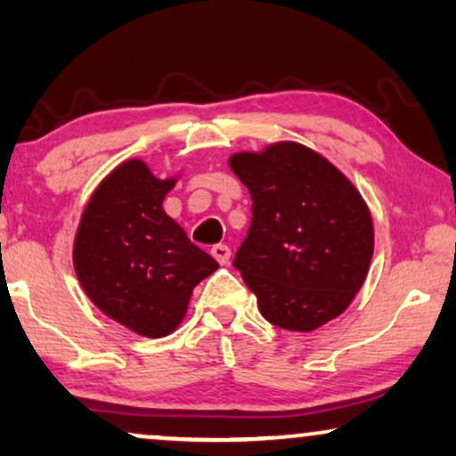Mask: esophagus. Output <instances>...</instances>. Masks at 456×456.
Listing matches in <instances>:
<instances>
[{"mask_svg": "<svg viewBox=\"0 0 456 456\" xmlns=\"http://www.w3.org/2000/svg\"><path fill=\"white\" fill-rule=\"evenodd\" d=\"M211 255L220 265H226L230 261V248L226 245H214L211 247Z\"/></svg>", "mask_w": 456, "mask_h": 456, "instance_id": "1", "label": "esophagus"}]
</instances>
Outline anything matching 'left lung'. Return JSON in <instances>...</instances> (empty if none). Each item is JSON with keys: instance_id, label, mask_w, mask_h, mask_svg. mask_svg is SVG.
<instances>
[{"instance_id": "1", "label": "left lung", "mask_w": 456, "mask_h": 456, "mask_svg": "<svg viewBox=\"0 0 456 456\" xmlns=\"http://www.w3.org/2000/svg\"><path fill=\"white\" fill-rule=\"evenodd\" d=\"M230 167L253 217L232 265L273 326L311 332L340 315L373 255L370 209L345 174L298 142L239 153Z\"/></svg>"}]
</instances>
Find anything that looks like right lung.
Masks as SVG:
<instances>
[{
	"mask_svg": "<svg viewBox=\"0 0 456 456\" xmlns=\"http://www.w3.org/2000/svg\"><path fill=\"white\" fill-rule=\"evenodd\" d=\"M172 186L139 159L118 166L93 192L74 240V270L91 301L149 338L174 332L192 289L217 270L161 208Z\"/></svg>",
	"mask_w": 456,
	"mask_h": 456,
	"instance_id": "add662e5",
	"label": "right lung"
}]
</instances>
